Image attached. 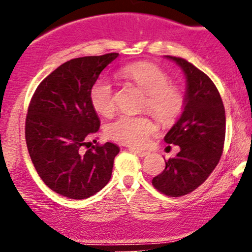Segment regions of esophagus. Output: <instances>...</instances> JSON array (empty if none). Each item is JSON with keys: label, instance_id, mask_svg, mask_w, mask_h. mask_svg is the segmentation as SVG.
<instances>
[{"label": "esophagus", "instance_id": "34e87169", "mask_svg": "<svg viewBox=\"0 0 252 252\" xmlns=\"http://www.w3.org/2000/svg\"><path fill=\"white\" fill-rule=\"evenodd\" d=\"M130 152L135 153V154H137L140 158H144V156L149 155V153L146 152V150H140V149H136V148H130Z\"/></svg>", "mask_w": 252, "mask_h": 252}]
</instances>
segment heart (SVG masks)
I'll use <instances>...</instances> for the list:
<instances>
[{"label":"heart","mask_w":252,"mask_h":252,"mask_svg":"<svg viewBox=\"0 0 252 252\" xmlns=\"http://www.w3.org/2000/svg\"><path fill=\"white\" fill-rule=\"evenodd\" d=\"M120 76L135 84L146 94L142 109L149 111L163 124L174 123L185 109V94L181 88L170 83V77L154 63L140 62L124 66ZM90 102L97 114L109 117L114 114V88L105 78H99L90 89ZM156 126L149 116L122 115L106 126L111 140L131 147H142L154 135Z\"/></svg>","instance_id":"1"}]
</instances>
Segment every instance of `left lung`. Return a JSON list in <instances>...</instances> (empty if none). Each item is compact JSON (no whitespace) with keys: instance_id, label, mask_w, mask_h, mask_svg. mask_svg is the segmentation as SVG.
<instances>
[{"instance_id":"1","label":"left lung","mask_w":252,"mask_h":252,"mask_svg":"<svg viewBox=\"0 0 252 252\" xmlns=\"http://www.w3.org/2000/svg\"><path fill=\"white\" fill-rule=\"evenodd\" d=\"M167 58L185 72L186 104L180 120L164 136V141L180 147V152L164 160L166 168L152 184L164 195L182 196L204 184L218 164L224 149L226 118L220 94L210 77L182 58Z\"/></svg>"}]
</instances>
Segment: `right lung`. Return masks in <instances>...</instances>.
<instances>
[{"mask_svg": "<svg viewBox=\"0 0 252 252\" xmlns=\"http://www.w3.org/2000/svg\"><path fill=\"white\" fill-rule=\"evenodd\" d=\"M118 53L71 59L39 84L26 116L28 153L41 180L70 199L96 194L111 178L120 148L106 142L90 147L100 122L90 89ZM96 142V141H94Z\"/></svg>", "mask_w": 252, "mask_h": 252, "instance_id": "obj_1", "label": "right lung"}]
</instances>
